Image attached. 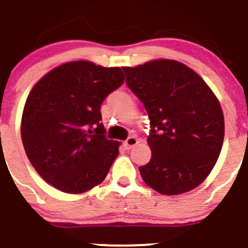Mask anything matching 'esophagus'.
<instances>
[{
	"label": "esophagus",
	"instance_id": "obj_1",
	"mask_svg": "<svg viewBox=\"0 0 248 248\" xmlns=\"http://www.w3.org/2000/svg\"><path fill=\"white\" fill-rule=\"evenodd\" d=\"M138 139L135 137H129L128 139L126 140V141H124V146H126V148L127 150H131V148H133L134 147L135 145L138 144Z\"/></svg>",
	"mask_w": 248,
	"mask_h": 248
}]
</instances>
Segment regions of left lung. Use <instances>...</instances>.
Returning a JSON list of instances; mask_svg holds the SVG:
<instances>
[{
  "label": "left lung",
  "instance_id": "left-lung-1",
  "mask_svg": "<svg viewBox=\"0 0 248 248\" xmlns=\"http://www.w3.org/2000/svg\"><path fill=\"white\" fill-rule=\"evenodd\" d=\"M124 71L150 117L152 157L139 168L144 182L163 195L199 186L215 166L225 137L215 93L194 70L171 59L126 66Z\"/></svg>",
  "mask_w": 248,
  "mask_h": 248
}]
</instances>
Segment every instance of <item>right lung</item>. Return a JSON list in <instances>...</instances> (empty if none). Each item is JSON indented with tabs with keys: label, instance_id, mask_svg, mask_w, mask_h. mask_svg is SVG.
<instances>
[{
	"label": "right lung",
	"instance_id": "add662e5",
	"mask_svg": "<svg viewBox=\"0 0 248 248\" xmlns=\"http://www.w3.org/2000/svg\"><path fill=\"white\" fill-rule=\"evenodd\" d=\"M120 67L65 62L31 90L21 120L26 155L41 178L67 194L102 183L119 155L101 124V104L124 84Z\"/></svg>",
	"mask_w": 248,
	"mask_h": 248
}]
</instances>
